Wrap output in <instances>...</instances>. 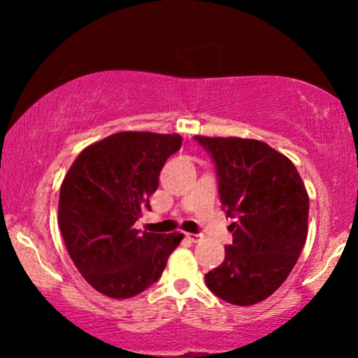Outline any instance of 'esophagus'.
<instances>
[{
    "label": "esophagus",
    "mask_w": 358,
    "mask_h": 358,
    "mask_svg": "<svg viewBox=\"0 0 358 358\" xmlns=\"http://www.w3.org/2000/svg\"><path fill=\"white\" fill-rule=\"evenodd\" d=\"M185 238H187L190 243H199V241H200V239H202V234H195V233H187V234H185Z\"/></svg>",
    "instance_id": "obj_1"
}]
</instances>
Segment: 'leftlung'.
<instances>
[{
	"label": "left lung",
	"mask_w": 358,
	"mask_h": 358,
	"mask_svg": "<svg viewBox=\"0 0 358 358\" xmlns=\"http://www.w3.org/2000/svg\"><path fill=\"white\" fill-rule=\"evenodd\" d=\"M217 164L218 192L233 244L205 275L215 295L251 306L272 295L295 267L308 236L310 197L295 164L259 140L195 136Z\"/></svg>",
	"instance_id": "1"
}]
</instances>
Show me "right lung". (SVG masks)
Instances as JSON below:
<instances>
[{
	"label": "right lung",
	"instance_id": "obj_1",
	"mask_svg": "<svg viewBox=\"0 0 358 358\" xmlns=\"http://www.w3.org/2000/svg\"><path fill=\"white\" fill-rule=\"evenodd\" d=\"M178 134L119 131L81 151L60 187L58 227L71 261L102 295L125 300L153 285L182 233L135 228L158 189Z\"/></svg>",
	"mask_w": 358,
	"mask_h": 358
}]
</instances>
